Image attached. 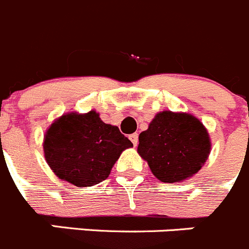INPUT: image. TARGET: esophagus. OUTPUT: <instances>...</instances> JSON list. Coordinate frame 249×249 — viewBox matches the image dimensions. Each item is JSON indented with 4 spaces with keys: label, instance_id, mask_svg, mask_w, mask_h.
Returning a JSON list of instances; mask_svg holds the SVG:
<instances>
[{
    "label": "esophagus",
    "instance_id": "obj_1",
    "mask_svg": "<svg viewBox=\"0 0 249 249\" xmlns=\"http://www.w3.org/2000/svg\"><path fill=\"white\" fill-rule=\"evenodd\" d=\"M129 140H131V142L133 143V145L136 147V145L138 144V134L137 133L131 134V136H129Z\"/></svg>",
    "mask_w": 249,
    "mask_h": 249
}]
</instances>
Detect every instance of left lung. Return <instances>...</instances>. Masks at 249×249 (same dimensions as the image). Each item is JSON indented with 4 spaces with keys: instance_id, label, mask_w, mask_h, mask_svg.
<instances>
[{
    "instance_id": "1",
    "label": "left lung",
    "mask_w": 249,
    "mask_h": 249,
    "mask_svg": "<svg viewBox=\"0 0 249 249\" xmlns=\"http://www.w3.org/2000/svg\"><path fill=\"white\" fill-rule=\"evenodd\" d=\"M211 150L205 126L190 113H157L140 134L138 154L163 182H179L201 169Z\"/></svg>"
}]
</instances>
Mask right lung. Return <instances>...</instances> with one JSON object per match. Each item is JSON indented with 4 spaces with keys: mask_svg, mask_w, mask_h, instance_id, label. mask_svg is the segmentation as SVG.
<instances>
[{
    "mask_svg": "<svg viewBox=\"0 0 249 249\" xmlns=\"http://www.w3.org/2000/svg\"><path fill=\"white\" fill-rule=\"evenodd\" d=\"M133 147L118 127L102 122L96 111L65 113L44 136V157L59 179L75 186L104 181L121 153Z\"/></svg>",
    "mask_w": 249,
    "mask_h": 249,
    "instance_id": "add662e5",
    "label": "right lung"
}]
</instances>
